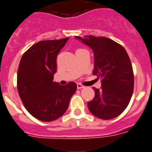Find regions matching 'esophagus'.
I'll list each match as a JSON object with an SVG mask.
<instances>
[{"mask_svg":"<svg viewBox=\"0 0 152 152\" xmlns=\"http://www.w3.org/2000/svg\"><path fill=\"white\" fill-rule=\"evenodd\" d=\"M77 89H81V88H85V86L82 85H81V84H77Z\"/></svg>","mask_w":152,"mask_h":152,"instance_id":"esophagus-1","label":"esophagus"}]
</instances>
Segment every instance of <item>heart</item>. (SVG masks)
<instances>
[{
	"instance_id": "b5f03b06",
	"label": "heart",
	"mask_w": 152,
	"mask_h": 152,
	"mask_svg": "<svg viewBox=\"0 0 152 152\" xmlns=\"http://www.w3.org/2000/svg\"><path fill=\"white\" fill-rule=\"evenodd\" d=\"M82 50V49H77V50Z\"/></svg>"
}]
</instances>
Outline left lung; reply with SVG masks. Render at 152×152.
Instances as JSON below:
<instances>
[{"label": "left lung", "instance_id": "obj_1", "mask_svg": "<svg viewBox=\"0 0 152 152\" xmlns=\"http://www.w3.org/2000/svg\"><path fill=\"white\" fill-rule=\"evenodd\" d=\"M93 50L94 75L102 78V88L94 91L88 103L89 111L104 120L116 118L128 107L134 90V73L130 58L118 43L104 37H75Z\"/></svg>", "mask_w": 152, "mask_h": 152}]
</instances>
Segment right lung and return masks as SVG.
Instances as JSON below:
<instances>
[{"label":"right lung","instance_id":"right-lung-1","mask_svg":"<svg viewBox=\"0 0 152 152\" xmlns=\"http://www.w3.org/2000/svg\"><path fill=\"white\" fill-rule=\"evenodd\" d=\"M67 40L39 41L20 59L17 77L18 94L27 111L40 121H51L61 117L77 89L73 81L66 85L53 81L57 57Z\"/></svg>","mask_w":152,"mask_h":152}]
</instances>
